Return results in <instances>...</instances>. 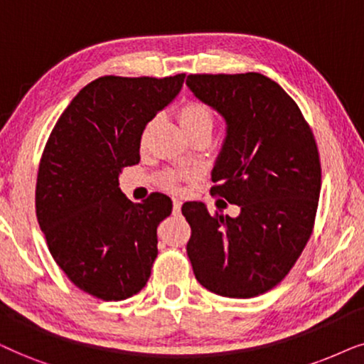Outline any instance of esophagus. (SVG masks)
Returning <instances> with one entry per match:
<instances>
[{
	"instance_id": "1",
	"label": "esophagus",
	"mask_w": 364,
	"mask_h": 364,
	"mask_svg": "<svg viewBox=\"0 0 364 364\" xmlns=\"http://www.w3.org/2000/svg\"><path fill=\"white\" fill-rule=\"evenodd\" d=\"M173 211L174 215H179V211H181V201L173 200Z\"/></svg>"
}]
</instances>
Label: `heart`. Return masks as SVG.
<instances>
[{
  "label": "heart",
  "instance_id": "b5f03b06",
  "mask_svg": "<svg viewBox=\"0 0 364 364\" xmlns=\"http://www.w3.org/2000/svg\"><path fill=\"white\" fill-rule=\"evenodd\" d=\"M179 123H181L185 132L188 129L195 128H213V123H215V114H213L211 108L201 101H188L186 105L181 106L178 113ZM185 176H178L174 173H168L166 176L163 178V186L168 188V190H176L178 181Z\"/></svg>",
  "mask_w": 364,
  "mask_h": 364
}]
</instances>
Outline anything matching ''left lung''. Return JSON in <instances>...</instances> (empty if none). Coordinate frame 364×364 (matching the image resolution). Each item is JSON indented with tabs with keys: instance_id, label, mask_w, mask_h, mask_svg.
Returning a JSON list of instances; mask_svg holds the SVG:
<instances>
[{
	"instance_id": "1",
	"label": "left lung",
	"mask_w": 364,
	"mask_h": 364,
	"mask_svg": "<svg viewBox=\"0 0 364 364\" xmlns=\"http://www.w3.org/2000/svg\"><path fill=\"white\" fill-rule=\"evenodd\" d=\"M186 85L226 121L211 195L240 206L230 218L185 203L188 258L211 293L258 296L284 279L313 232L321 190L316 141L291 96L259 73L190 75Z\"/></svg>"
}]
</instances>
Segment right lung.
<instances>
[{"mask_svg":"<svg viewBox=\"0 0 364 364\" xmlns=\"http://www.w3.org/2000/svg\"><path fill=\"white\" fill-rule=\"evenodd\" d=\"M186 75L101 76L58 119L36 179V216L56 264L75 287L121 301L148 283L156 228L171 215L166 195L132 203L121 169L139 163L146 124L176 98Z\"/></svg>","mask_w":364,"mask_h":364,"instance_id":"1","label":"right lung"}]
</instances>
